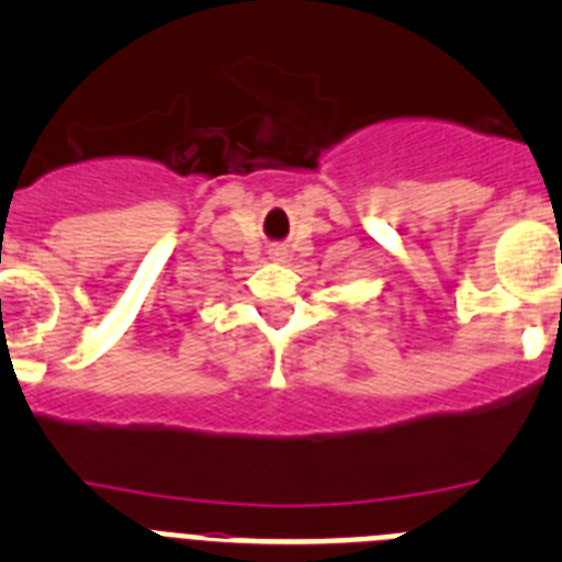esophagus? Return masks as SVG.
I'll return each instance as SVG.
<instances>
[{
    "label": "esophagus",
    "instance_id": "34e87169",
    "mask_svg": "<svg viewBox=\"0 0 562 562\" xmlns=\"http://www.w3.org/2000/svg\"><path fill=\"white\" fill-rule=\"evenodd\" d=\"M276 256H281V252H276Z\"/></svg>",
    "mask_w": 562,
    "mask_h": 562
}]
</instances>
